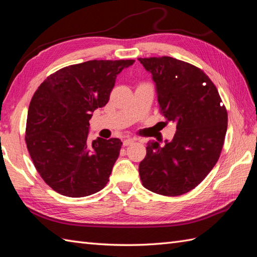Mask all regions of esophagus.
<instances>
[{"instance_id": "esophagus-1", "label": "esophagus", "mask_w": 257, "mask_h": 257, "mask_svg": "<svg viewBox=\"0 0 257 257\" xmlns=\"http://www.w3.org/2000/svg\"><path fill=\"white\" fill-rule=\"evenodd\" d=\"M134 143H135L134 139L128 138V139H124V140L122 141V145H123L124 147H127V146H129V145H133Z\"/></svg>"}]
</instances>
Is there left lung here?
<instances>
[{"label":"left lung","instance_id":"8db88e82","mask_svg":"<svg viewBox=\"0 0 257 257\" xmlns=\"http://www.w3.org/2000/svg\"><path fill=\"white\" fill-rule=\"evenodd\" d=\"M151 74L157 99L167 121L177 125L171 141L147 144L139 165L143 185L152 192L177 196L203 181L224 144L227 112L211 79L198 67L173 57L138 58Z\"/></svg>","mask_w":257,"mask_h":257}]
</instances>
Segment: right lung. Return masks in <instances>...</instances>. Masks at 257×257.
<instances>
[{"instance_id":"obj_1","label":"right lung","mask_w":257,"mask_h":257,"mask_svg":"<svg viewBox=\"0 0 257 257\" xmlns=\"http://www.w3.org/2000/svg\"><path fill=\"white\" fill-rule=\"evenodd\" d=\"M135 63L88 61L57 70L43 81L30 103L26 146L36 170L50 187L83 198L107 184L122 143L88 140L89 120L109 100L117 75Z\"/></svg>"}]
</instances>
